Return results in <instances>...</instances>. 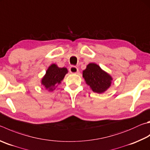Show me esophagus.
I'll use <instances>...</instances> for the list:
<instances>
[{
    "label": "esophagus",
    "instance_id": "1",
    "mask_svg": "<svg viewBox=\"0 0 150 150\" xmlns=\"http://www.w3.org/2000/svg\"><path fill=\"white\" fill-rule=\"evenodd\" d=\"M69 72L71 73H78V71H79L78 68H77V67H76V66H71V67H69Z\"/></svg>",
    "mask_w": 150,
    "mask_h": 150
}]
</instances>
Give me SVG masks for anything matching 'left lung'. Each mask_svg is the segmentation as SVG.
I'll return each instance as SVG.
<instances>
[{
	"label": "left lung",
	"instance_id": "8db88e82",
	"mask_svg": "<svg viewBox=\"0 0 150 150\" xmlns=\"http://www.w3.org/2000/svg\"><path fill=\"white\" fill-rule=\"evenodd\" d=\"M86 84L96 93H102L111 85L112 78L95 64H89L83 72Z\"/></svg>",
	"mask_w": 150,
	"mask_h": 150
}]
</instances>
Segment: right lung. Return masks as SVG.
<instances>
[{
  "label": "right lung",
  "mask_w": 150,
  "mask_h": 150,
  "mask_svg": "<svg viewBox=\"0 0 150 150\" xmlns=\"http://www.w3.org/2000/svg\"><path fill=\"white\" fill-rule=\"evenodd\" d=\"M67 73L66 68H59L56 64L51 65L42 78V84L49 91H53V87L56 84L60 83Z\"/></svg>",
  "instance_id": "1"
}]
</instances>
